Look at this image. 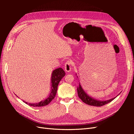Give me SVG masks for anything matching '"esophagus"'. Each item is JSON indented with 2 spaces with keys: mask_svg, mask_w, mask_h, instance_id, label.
Returning a JSON list of instances; mask_svg holds the SVG:
<instances>
[{
  "mask_svg": "<svg viewBox=\"0 0 134 134\" xmlns=\"http://www.w3.org/2000/svg\"><path fill=\"white\" fill-rule=\"evenodd\" d=\"M72 66V63L71 61H67V62L64 65V69L65 70L66 72H69L71 70Z\"/></svg>",
  "mask_w": 134,
  "mask_h": 134,
  "instance_id": "esophagus-1",
  "label": "esophagus"
}]
</instances>
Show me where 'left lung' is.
Returning <instances> with one entry per match:
<instances>
[{
    "mask_svg": "<svg viewBox=\"0 0 134 134\" xmlns=\"http://www.w3.org/2000/svg\"><path fill=\"white\" fill-rule=\"evenodd\" d=\"M77 92H78V95L79 98L81 99L83 102L86 103L88 105L93 106H96V107H100L102 106L103 105L106 104L109 102H111L113 99L115 98H113L111 99H109L108 100L105 101H100L93 99L91 98V97L89 96L83 90L82 87H81V85L79 83V87L77 88Z\"/></svg>",
    "mask_w": 134,
    "mask_h": 134,
    "instance_id": "left-lung-1",
    "label": "left lung"
}]
</instances>
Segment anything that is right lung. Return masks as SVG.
I'll return each mask as SVG.
<instances>
[{"instance_id":"obj_1","label":"right lung","mask_w":134,"mask_h":134,"mask_svg":"<svg viewBox=\"0 0 134 134\" xmlns=\"http://www.w3.org/2000/svg\"><path fill=\"white\" fill-rule=\"evenodd\" d=\"M65 75V72L62 68H59L52 71L51 76V91L50 93V95L47 98L44 100H42L41 102L36 103H25L30 106L33 107H42L46 106L49 104L51 101L53 100L56 96V92H57L58 86L60 82V81ZM24 102V101H23Z\"/></svg>"}]
</instances>
